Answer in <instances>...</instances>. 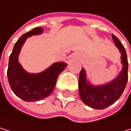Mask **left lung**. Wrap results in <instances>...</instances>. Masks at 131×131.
<instances>
[{
	"instance_id": "8db88e82",
	"label": "left lung",
	"mask_w": 131,
	"mask_h": 131,
	"mask_svg": "<svg viewBox=\"0 0 131 131\" xmlns=\"http://www.w3.org/2000/svg\"><path fill=\"white\" fill-rule=\"evenodd\" d=\"M112 37L122 54L123 68L118 76L110 83L97 87L91 85L88 81L87 82L83 68L79 77V92L82 101L94 109H104L116 102L122 95L128 80V61L126 50L118 37L113 34Z\"/></svg>"
}]
</instances>
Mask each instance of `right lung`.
<instances>
[{
	"mask_svg": "<svg viewBox=\"0 0 131 131\" xmlns=\"http://www.w3.org/2000/svg\"><path fill=\"white\" fill-rule=\"evenodd\" d=\"M41 27L35 28L22 35L13 47L9 56L7 76L14 94L26 102L39 101L48 97L53 91L58 75L67 67L65 63H56L40 74H29L18 62V54L28 37L40 34Z\"/></svg>",
	"mask_w": 131,
	"mask_h": 131,
	"instance_id": "1",
	"label": "right lung"
}]
</instances>
